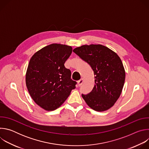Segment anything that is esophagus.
Listing matches in <instances>:
<instances>
[{"label":"esophagus","instance_id":"34e87169","mask_svg":"<svg viewBox=\"0 0 149 149\" xmlns=\"http://www.w3.org/2000/svg\"><path fill=\"white\" fill-rule=\"evenodd\" d=\"M83 82H84V79H83V78L80 79L78 81V86H81V85L82 84Z\"/></svg>","mask_w":149,"mask_h":149}]
</instances>
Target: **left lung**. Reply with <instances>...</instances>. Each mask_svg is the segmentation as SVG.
I'll return each instance as SVG.
<instances>
[{
	"instance_id": "obj_1",
	"label": "left lung",
	"mask_w": 149,
	"mask_h": 149,
	"mask_svg": "<svg viewBox=\"0 0 149 149\" xmlns=\"http://www.w3.org/2000/svg\"><path fill=\"white\" fill-rule=\"evenodd\" d=\"M73 52L91 66L95 75L92 91L82 97L87 104L97 111L110 109L120 97L125 81V72L119 56L100 44L84 45Z\"/></svg>"
}]
</instances>
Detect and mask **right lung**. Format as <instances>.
<instances>
[{
  "label": "right lung",
  "mask_w": 149,
  "mask_h": 149,
  "mask_svg": "<svg viewBox=\"0 0 149 149\" xmlns=\"http://www.w3.org/2000/svg\"><path fill=\"white\" fill-rule=\"evenodd\" d=\"M72 51L71 46L52 44L35 52L29 61L26 87L35 102L46 111L59 108L75 88L77 82L64 66Z\"/></svg>",
  "instance_id": "right-lung-1"
}]
</instances>
